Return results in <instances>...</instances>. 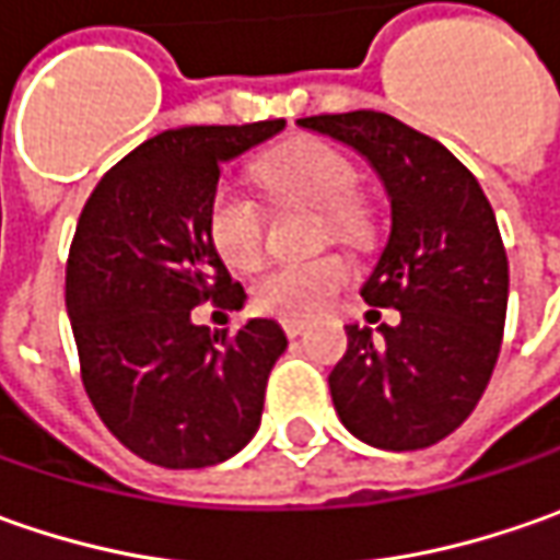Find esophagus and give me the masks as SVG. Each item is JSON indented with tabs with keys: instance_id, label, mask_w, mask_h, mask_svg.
<instances>
[{
	"instance_id": "1",
	"label": "esophagus",
	"mask_w": 560,
	"mask_h": 560,
	"mask_svg": "<svg viewBox=\"0 0 560 560\" xmlns=\"http://www.w3.org/2000/svg\"><path fill=\"white\" fill-rule=\"evenodd\" d=\"M283 330H287L290 339H295V336H302L308 330V324H305V320H283Z\"/></svg>"
}]
</instances>
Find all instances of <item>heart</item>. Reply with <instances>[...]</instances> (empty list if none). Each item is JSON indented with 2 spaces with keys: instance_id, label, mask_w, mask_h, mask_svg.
Wrapping results in <instances>:
<instances>
[{
  "instance_id": "heart-1",
  "label": "heart",
  "mask_w": 560,
  "mask_h": 560,
  "mask_svg": "<svg viewBox=\"0 0 560 560\" xmlns=\"http://www.w3.org/2000/svg\"><path fill=\"white\" fill-rule=\"evenodd\" d=\"M258 180L280 202H305L320 211L324 240L361 246L371 236V214L358 199V167L346 152L324 140H292L268 152ZM208 236L230 268H255L265 255V214L246 192L224 186L208 205ZM352 280L342 255L283 261L255 280L252 299L265 314L302 320L320 314Z\"/></svg>"
}]
</instances>
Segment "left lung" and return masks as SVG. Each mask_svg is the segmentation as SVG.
Returning <instances> with one entry per match:
<instances>
[{"instance_id":"left-lung-1","label":"left lung","mask_w":560,"mask_h":560,"mask_svg":"<svg viewBox=\"0 0 560 560\" xmlns=\"http://www.w3.org/2000/svg\"><path fill=\"white\" fill-rule=\"evenodd\" d=\"M299 124L364 155L393 208L389 243L361 295L401 320L376 334L346 327L349 349L330 374L336 415L374 448H427L470 418L502 349L508 255L492 205L442 142L393 115Z\"/></svg>"}]
</instances>
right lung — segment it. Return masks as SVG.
Listing matches in <instances>:
<instances>
[{
  "mask_svg": "<svg viewBox=\"0 0 560 560\" xmlns=\"http://www.w3.org/2000/svg\"><path fill=\"white\" fill-rule=\"evenodd\" d=\"M287 120L180 127L137 145L86 199L65 273L83 389L102 423L142 462L196 470L233 458L265 408L277 320L236 334L192 324V308H243L208 236L224 162Z\"/></svg>",
  "mask_w": 560,
  "mask_h": 560,
  "instance_id": "obj_1",
  "label": "right lung"
}]
</instances>
